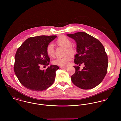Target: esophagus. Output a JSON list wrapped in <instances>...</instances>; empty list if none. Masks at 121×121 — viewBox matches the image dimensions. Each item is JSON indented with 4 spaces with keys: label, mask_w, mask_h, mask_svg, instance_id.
<instances>
[{
    "label": "esophagus",
    "mask_w": 121,
    "mask_h": 121,
    "mask_svg": "<svg viewBox=\"0 0 121 121\" xmlns=\"http://www.w3.org/2000/svg\"><path fill=\"white\" fill-rule=\"evenodd\" d=\"M60 68L61 69H66L68 68V67H62V66L60 67Z\"/></svg>",
    "instance_id": "34e87169"
}]
</instances>
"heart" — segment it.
<instances>
[{"instance_id":"b5f03b06","label":"heart","mask_w":121,"mask_h":121,"mask_svg":"<svg viewBox=\"0 0 121 121\" xmlns=\"http://www.w3.org/2000/svg\"><path fill=\"white\" fill-rule=\"evenodd\" d=\"M55 44L58 46L65 48V54L67 55L64 57L56 58L52 61V63L54 65L60 66H66L68 64L69 61L72 59V56L70 54L72 55L75 54L76 52V49L74 47L72 46V42L71 39L65 35H61L55 41ZM46 51L47 55L49 57H52L54 56V49L52 44H49L47 47Z\"/></svg>"}]
</instances>
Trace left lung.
Listing matches in <instances>:
<instances>
[{
    "instance_id": "obj_1",
    "label": "left lung",
    "mask_w": 121,
    "mask_h": 121,
    "mask_svg": "<svg viewBox=\"0 0 121 121\" xmlns=\"http://www.w3.org/2000/svg\"><path fill=\"white\" fill-rule=\"evenodd\" d=\"M68 36L77 44L78 53L75 56L74 63L85 65L81 71L79 66H74L75 72L71 77L72 82L83 89L95 87L103 81L107 73L108 59L104 46L98 39L84 32Z\"/></svg>"
}]
</instances>
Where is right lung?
I'll list each match as a JSON object with an SVG mask.
<instances>
[{
    "label": "right lung",
    "mask_w": 121,
    "mask_h": 121,
    "mask_svg": "<svg viewBox=\"0 0 121 121\" xmlns=\"http://www.w3.org/2000/svg\"><path fill=\"white\" fill-rule=\"evenodd\" d=\"M56 35L38 36L28 38L17 48L15 56L14 72L20 83L34 91L45 90L54 82L56 71L59 69L51 65L45 70L41 65L48 66L50 58L46 48Z\"/></svg>",
    "instance_id": "1"
}]
</instances>
